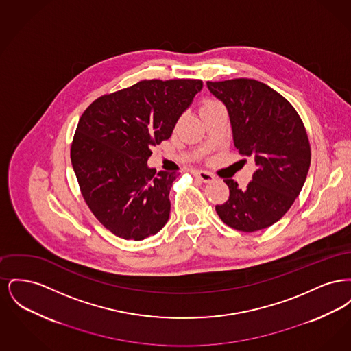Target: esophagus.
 I'll return each mask as SVG.
<instances>
[{"label":"esophagus","instance_id":"obj_1","mask_svg":"<svg viewBox=\"0 0 351 351\" xmlns=\"http://www.w3.org/2000/svg\"><path fill=\"white\" fill-rule=\"evenodd\" d=\"M193 176L197 178L202 183H212L215 180V176L206 171H193Z\"/></svg>","mask_w":351,"mask_h":351}]
</instances>
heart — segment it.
Instances as JSON below:
<instances>
[{
	"label": "heart",
	"mask_w": 351,
	"mask_h": 351,
	"mask_svg": "<svg viewBox=\"0 0 351 351\" xmlns=\"http://www.w3.org/2000/svg\"><path fill=\"white\" fill-rule=\"evenodd\" d=\"M217 105H221L218 101L216 100H206L204 104H202V106H201V113L204 112V110H206V109H210V108H213V106H217Z\"/></svg>",
	"instance_id": "obj_1"
}]
</instances>
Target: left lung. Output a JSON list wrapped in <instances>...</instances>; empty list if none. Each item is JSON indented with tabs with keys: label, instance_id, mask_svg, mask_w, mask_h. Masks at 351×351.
<instances>
[{
	"label": "left lung",
	"instance_id": "8db88e82",
	"mask_svg": "<svg viewBox=\"0 0 351 351\" xmlns=\"http://www.w3.org/2000/svg\"><path fill=\"white\" fill-rule=\"evenodd\" d=\"M228 109L235 149L256 169L245 191L226 179L229 199L216 205L219 218L239 232L278 222L300 193L311 166L306 130L295 108L266 84L252 79L208 82Z\"/></svg>",
	"mask_w": 351,
	"mask_h": 351
}]
</instances>
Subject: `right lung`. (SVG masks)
I'll return each mask as SVG.
<instances>
[{"instance_id": "1", "label": "right lung", "mask_w": 351, "mask_h": 351, "mask_svg": "<svg viewBox=\"0 0 351 351\" xmlns=\"http://www.w3.org/2000/svg\"><path fill=\"white\" fill-rule=\"evenodd\" d=\"M201 89L195 79L142 80L101 96L80 117L72 167L95 217L119 238L142 241L167 223L176 172L147 160Z\"/></svg>"}]
</instances>
